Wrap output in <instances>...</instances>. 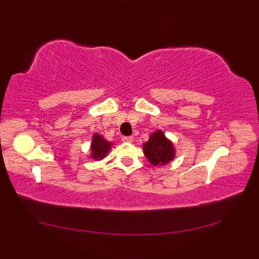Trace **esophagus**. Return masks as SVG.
Instances as JSON below:
<instances>
[{
	"mask_svg": "<svg viewBox=\"0 0 259 259\" xmlns=\"http://www.w3.org/2000/svg\"><path fill=\"white\" fill-rule=\"evenodd\" d=\"M122 140L124 143H133L134 138H133V136H125V137L122 138Z\"/></svg>",
	"mask_w": 259,
	"mask_h": 259,
	"instance_id": "obj_1",
	"label": "esophagus"
}]
</instances>
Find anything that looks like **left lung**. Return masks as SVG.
Masks as SVG:
<instances>
[{"label": "left lung", "mask_w": 259, "mask_h": 259, "mask_svg": "<svg viewBox=\"0 0 259 259\" xmlns=\"http://www.w3.org/2000/svg\"><path fill=\"white\" fill-rule=\"evenodd\" d=\"M144 153L152 165H164L175 156L174 146L160 130L154 132L144 144Z\"/></svg>", "instance_id": "1"}]
</instances>
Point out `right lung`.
Returning a JSON list of instances; mask_svg holds the SVG:
<instances>
[{
	"label": "right lung",
	"mask_w": 259,
	"mask_h": 259,
	"mask_svg": "<svg viewBox=\"0 0 259 259\" xmlns=\"http://www.w3.org/2000/svg\"><path fill=\"white\" fill-rule=\"evenodd\" d=\"M111 143L107 142L104 137H101L98 134H95L93 136V142L91 146L92 150V158L95 160H101L107 155L111 148Z\"/></svg>",
	"instance_id": "add662e5"
}]
</instances>
